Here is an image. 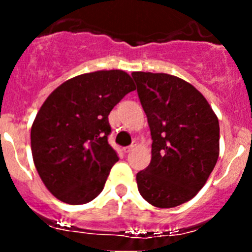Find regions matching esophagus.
<instances>
[{"label":"esophagus","instance_id":"34e87169","mask_svg":"<svg viewBox=\"0 0 252 252\" xmlns=\"http://www.w3.org/2000/svg\"><path fill=\"white\" fill-rule=\"evenodd\" d=\"M132 150H133V145H130V146H126V148H124V151L126 154L130 153V151H132Z\"/></svg>","mask_w":252,"mask_h":252}]
</instances>
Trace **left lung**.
<instances>
[{
  "instance_id": "left-lung-1",
  "label": "left lung",
  "mask_w": 252,
  "mask_h": 252,
  "mask_svg": "<svg viewBox=\"0 0 252 252\" xmlns=\"http://www.w3.org/2000/svg\"><path fill=\"white\" fill-rule=\"evenodd\" d=\"M151 131V161L136 174L146 202L173 208L190 201L220 155V124L197 88L165 73L132 72Z\"/></svg>"
}]
</instances>
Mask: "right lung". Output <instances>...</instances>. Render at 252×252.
Returning <instances> with one entry per match:
<instances>
[{"label":"right lung","instance_id":"add662e5","mask_svg":"<svg viewBox=\"0 0 252 252\" xmlns=\"http://www.w3.org/2000/svg\"><path fill=\"white\" fill-rule=\"evenodd\" d=\"M136 90L124 70L70 78L49 94L31 126L35 168L49 192L68 204L93 201L119 157L107 137L108 115Z\"/></svg>","mask_w":252,"mask_h":252}]
</instances>
